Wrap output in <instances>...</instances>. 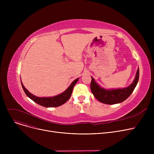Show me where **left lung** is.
I'll return each mask as SVG.
<instances>
[{"label": "left lung", "instance_id": "left-lung-1", "mask_svg": "<svg viewBox=\"0 0 154 154\" xmlns=\"http://www.w3.org/2000/svg\"><path fill=\"white\" fill-rule=\"evenodd\" d=\"M139 79V69L138 68L133 82L127 87L117 89H106L102 88L92 77L91 89L95 97L101 103L109 105L119 103L125 100L132 94L138 83Z\"/></svg>", "mask_w": 154, "mask_h": 154}]
</instances>
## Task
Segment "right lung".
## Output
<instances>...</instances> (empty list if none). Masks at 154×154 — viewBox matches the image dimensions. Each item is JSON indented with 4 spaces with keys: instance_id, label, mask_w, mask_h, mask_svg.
<instances>
[{
    "instance_id": "add662e5",
    "label": "right lung",
    "mask_w": 154,
    "mask_h": 154,
    "mask_svg": "<svg viewBox=\"0 0 154 154\" xmlns=\"http://www.w3.org/2000/svg\"><path fill=\"white\" fill-rule=\"evenodd\" d=\"M79 79V78L74 80L70 84V85L62 94L54 97H36L30 93L26 88L24 87L22 81L21 84L23 88V90L27 95V96L35 103L39 104L40 106H42L45 107H56L62 106V105L66 103L72 95L73 88H74V85L76 84Z\"/></svg>"
}]
</instances>
